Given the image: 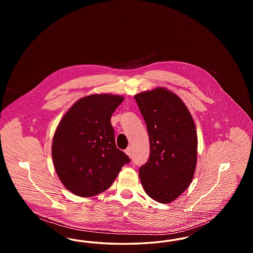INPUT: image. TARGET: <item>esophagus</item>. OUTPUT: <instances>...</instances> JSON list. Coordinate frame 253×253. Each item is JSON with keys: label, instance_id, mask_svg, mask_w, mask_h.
Segmentation results:
<instances>
[{"label": "esophagus", "instance_id": "esophagus-1", "mask_svg": "<svg viewBox=\"0 0 253 253\" xmlns=\"http://www.w3.org/2000/svg\"><path fill=\"white\" fill-rule=\"evenodd\" d=\"M125 153L128 157H132V147H128L126 150H125Z\"/></svg>", "mask_w": 253, "mask_h": 253}]
</instances>
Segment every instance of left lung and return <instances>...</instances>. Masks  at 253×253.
Masks as SVG:
<instances>
[{
    "instance_id": "8db88e82",
    "label": "left lung",
    "mask_w": 253,
    "mask_h": 253,
    "mask_svg": "<svg viewBox=\"0 0 253 253\" xmlns=\"http://www.w3.org/2000/svg\"><path fill=\"white\" fill-rule=\"evenodd\" d=\"M134 99L144 119L150 157L139 169L146 193L159 203L175 200L190 186L197 160V134L189 110L165 88L139 93Z\"/></svg>"
}]
</instances>
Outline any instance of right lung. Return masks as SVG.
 <instances>
[{"mask_svg":"<svg viewBox=\"0 0 253 253\" xmlns=\"http://www.w3.org/2000/svg\"><path fill=\"white\" fill-rule=\"evenodd\" d=\"M124 97L90 95L79 99L54 134L52 157L61 183L71 193L90 197L106 191L129 157L117 148L111 117Z\"/></svg>","mask_w":253,"mask_h":253,"instance_id":"1","label":"right lung"}]
</instances>
